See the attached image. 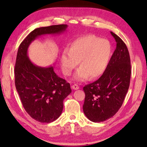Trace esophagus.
Listing matches in <instances>:
<instances>
[{
  "instance_id": "esophagus-1",
  "label": "esophagus",
  "mask_w": 147,
  "mask_h": 147,
  "mask_svg": "<svg viewBox=\"0 0 147 147\" xmlns=\"http://www.w3.org/2000/svg\"><path fill=\"white\" fill-rule=\"evenodd\" d=\"M72 88H73L74 90H78L80 88V87H79L78 85H77V84H74V85L72 86Z\"/></svg>"
}]
</instances>
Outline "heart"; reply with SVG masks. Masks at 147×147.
I'll use <instances>...</instances> for the list:
<instances>
[{
	"instance_id": "1",
	"label": "heart",
	"mask_w": 147,
	"mask_h": 147,
	"mask_svg": "<svg viewBox=\"0 0 147 147\" xmlns=\"http://www.w3.org/2000/svg\"><path fill=\"white\" fill-rule=\"evenodd\" d=\"M112 55V46L108 40L100 39L93 35H85L71 43L61 55L60 61L62 71L70 75L79 62L80 68L73 79L83 82L100 76L107 67Z\"/></svg>"
}]
</instances>
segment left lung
<instances>
[{"label":"left lung","mask_w":147,"mask_h":147,"mask_svg":"<svg viewBox=\"0 0 147 147\" xmlns=\"http://www.w3.org/2000/svg\"><path fill=\"white\" fill-rule=\"evenodd\" d=\"M111 33L117 43L107 69L98 80L83 87V110L94 123L104 121L117 113L129 86L131 69L128 50L120 37Z\"/></svg>","instance_id":"obj_1"}]
</instances>
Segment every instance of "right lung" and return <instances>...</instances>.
Returning <instances> with one entry per match:
<instances>
[{"label":"right lung","instance_id":"right-lung-1","mask_svg":"<svg viewBox=\"0 0 147 147\" xmlns=\"http://www.w3.org/2000/svg\"><path fill=\"white\" fill-rule=\"evenodd\" d=\"M67 24L41 27L32 31L19 47L14 67L15 85L23 107L31 117L49 123L60 116L64 100L71 93L70 84L55 73L54 67H42L28 56L30 43L38 36L64 32Z\"/></svg>","mask_w":147,"mask_h":147}]
</instances>
